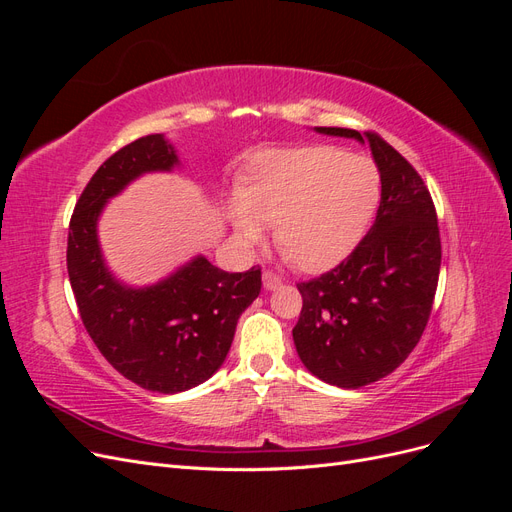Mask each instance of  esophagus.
<instances>
[{
    "label": "esophagus",
    "mask_w": 512,
    "mask_h": 512,
    "mask_svg": "<svg viewBox=\"0 0 512 512\" xmlns=\"http://www.w3.org/2000/svg\"><path fill=\"white\" fill-rule=\"evenodd\" d=\"M282 284H284L282 277L275 275L273 271H265V273H262V286H265L267 290H275V288H280Z\"/></svg>",
    "instance_id": "esophagus-1"
}]
</instances>
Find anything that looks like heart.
Returning <instances> with one entry per match:
<instances>
[{
	"mask_svg": "<svg viewBox=\"0 0 512 512\" xmlns=\"http://www.w3.org/2000/svg\"><path fill=\"white\" fill-rule=\"evenodd\" d=\"M380 170L339 147L265 151L247 168L228 218L245 245L275 243L305 273L329 271L361 243L380 205Z\"/></svg>",
	"mask_w": 512,
	"mask_h": 512,
	"instance_id": "obj_1",
	"label": "heart"
}]
</instances>
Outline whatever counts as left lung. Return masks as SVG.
<instances>
[{
	"instance_id": "obj_1",
	"label": "left lung",
	"mask_w": 512,
	"mask_h": 512,
	"mask_svg": "<svg viewBox=\"0 0 512 512\" xmlns=\"http://www.w3.org/2000/svg\"><path fill=\"white\" fill-rule=\"evenodd\" d=\"M316 132L369 143L382 194L376 222L354 252L297 284L303 309L292 339L316 378L361 389L404 363L427 327L442 260L438 215L421 175L376 132Z\"/></svg>"
}]
</instances>
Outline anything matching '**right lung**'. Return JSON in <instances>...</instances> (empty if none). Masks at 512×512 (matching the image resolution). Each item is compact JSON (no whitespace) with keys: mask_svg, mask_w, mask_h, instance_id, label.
<instances>
[{"mask_svg":"<svg viewBox=\"0 0 512 512\" xmlns=\"http://www.w3.org/2000/svg\"><path fill=\"white\" fill-rule=\"evenodd\" d=\"M177 164L164 134L121 147L89 179L68 232V275L89 337L123 378L164 395L188 391L222 367L237 320L262 286L258 267L228 273L205 256L145 288L121 284L108 271L98 243L108 198L145 173H168Z\"/></svg>","mask_w":512,"mask_h":512,"instance_id":"obj_1","label":"right lung"}]
</instances>
